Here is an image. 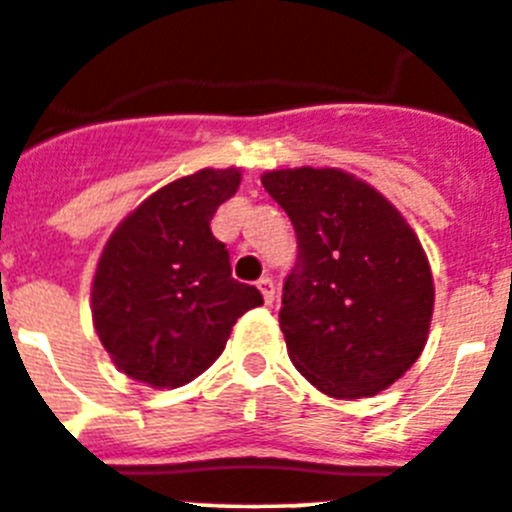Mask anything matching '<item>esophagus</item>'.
<instances>
[{
	"mask_svg": "<svg viewBox=\"0 0 512 512\" xmlns=\"http://www.w3.org/2000/svg\"><path fill=\"white\" fill-rule=\"evenodd\" d=\"M256 286H259V291H261V296H264V301H266V304H274V301H276V286H274V281H271L269 279V276H264V279H259V284H256Z\"/></svg>",
	"mask_w": 512,
	"mask_h": 512,
	"instance_id": "esophagus-1",
	"label": "esophagus"
}]
</instances>
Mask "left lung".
I'll return each mask as SVG.
<instances>
[{"mask_svg": "<svg viewBox=\"0 0 512 512\" xmlns=\"http://www.w3.org/2000/svg\"><path fill=\"white\" fill-rule=\"evenodd\" d=\"M261 183L299 241L279 311L294 367L334 399L392 387L425 349L435 309L417 233L377 188L342 168L269 170Z\"/></svg>", "mask_w": 512, "mask_h": 512, "instance_id": "left-lung-1", "label": "left lung"}]
</instances>
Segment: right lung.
Returning <instances> with one entry per match:
<instances>
[{"label": "right lung", "instance_id": "1", "mask_svg": "<svg viewBox=\"0 0 512 512\" xmlns=\"http://www.w3.org/2000/svg\"><path fill=\"white\" fill-rule=\"evenodd\" d=\"M241 186L238 168H203L145 198L118 223L97 261L92 324L115 367L175 389L206 372L259 289L231 279L211 218Z\"/></svg>", "mask_w": 512, "mask_h": 512}]
</instances>
